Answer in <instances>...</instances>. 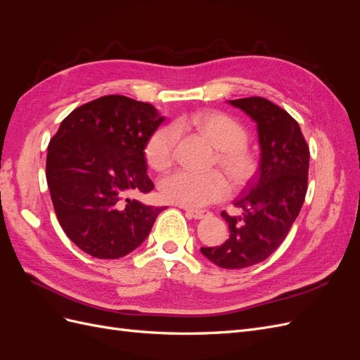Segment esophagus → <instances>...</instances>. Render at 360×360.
<instances>
[{
	"label": "esophagus",
	"instance_id": "obj_1",
	"mask_svg": "<svg viewBox=\"0 0 360 360\" xmlns=\"http://www.w3.org/2000/svg\"><path fill=\"white\" fill-rule=\"evenodd\" d=\"M186 213L189 217H193V219H204V217H209L210 213L205 210H193V209H186Z\"/></svg>",
	"mask_w": 360,
	"mask_h": 360
}]
</instances>
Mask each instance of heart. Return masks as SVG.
<instances>
[{"label": "heart", "instance_id": "1", "mask_svg": "<svg viewBox=\"0 0 360 360\" xmlns=\"http://www.w3.org/2000/svg\"><path fill=\"white\" fill-rule=\"evenodd\" d=\"M191 124L219 148L217 163L225 169L236 186H245L254 179L258 160L248 144L246 129L222 112H201L191 118ZM179 139L177 126L169 124L155 130L144 147L150 168L165 171L174 162ZM160 197L167 202L188 209H200L224 200L230 193V183L219 171L195 172L179 169L159 181Z\"/></svg>", "mask_w": 360, "mask_h": 360}]
</instances>
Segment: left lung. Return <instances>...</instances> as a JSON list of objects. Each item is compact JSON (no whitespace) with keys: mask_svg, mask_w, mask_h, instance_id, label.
I'll return each mask as SVG.
<instances>
[{"mask_svg":"<svg viewBox=\"0 0 360 360\" xmlns=\"http://www.w3.org/2000/svg\"><path fill=\"white\" fill-rule=\"evenodd\" d=\"M228 103L257 123L259 167L234 202L243 214L221 213L230 228L228 240L221 246L201 248V252L222 269H245L274 254L299 216L308 189L309 147L296 120L264 97Z\"/></svg>","mask_w":360,"mask_h":360,"instance_id":"obj_1","label":"left lung"}]
</instances>
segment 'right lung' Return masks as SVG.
<instances>
[{"label": "right lung", "mask_w": 360, "mask_h": 360, "mask_svg": "<svg viewBox=\"0 0 360 360\" xmlns=\"http://www.w3.org/2000/svg\"><path fill=\"white\" fill-rule=\"evenodd\" d=\"M162 122L153 105L111 94L76 108L49 141L46 180L53 209L84 252L102 259L130 254L165 210L129 198L155 188L144 147Z\"/></svg>", "instance_id": "add662e5"}]
</instances>
